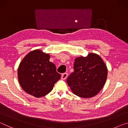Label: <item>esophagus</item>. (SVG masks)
<instances>
[{
  "label": "esophagus",
  "instance_id": "1",
  "mask_svg": "<svg viewBox=\"0 0 128 128\" xmlns=\"http://www.w3.org/2000/svg\"><path fill=\"white\" fill-rule=\"evenodd\" d=\"M67 76H68V73H62V80L66 79Z\"/></svg>",
  "mask_w": 128,
  "mask_h": 128
}]
</instances>
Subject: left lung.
I'll use <instances>...</instances> for the list:
<instances>
[{
	"instance_id": "left-lung-1",
	"label": "left lung",
	"mask_w": 128,
	"mask_h": 128,
	"mask_svg": "<svg viewBox=\"0 0 128 128\" xmlns=\"http://www.w3.org/2000/svg\"><path fill=\"white\" fill-rule=\"evenodd\" d=\"M74 72L66 80L73 94L84 98L96 95L104 85L107 77V66L96 54L74 60Z\"/></svg>"
}]
</instances>
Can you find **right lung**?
I'll return each mask as SVG.
<instances>
[{"instance_id":"obj_1","label":"right lung","mask_w":128,"mask_h":128,"mask_svg":"<svg viewBox=\"0 0 128 128\" xmlns=\"http://www.w3.org/2000/svg\"><path fill=\"white\" fill-rule=\"evenodd\" d=\"M50 58L48 54L36 50L26 55L19 65L17 74L21 88L36 98L48 94L61 77Z\"/></svg>"}]
</instances>
